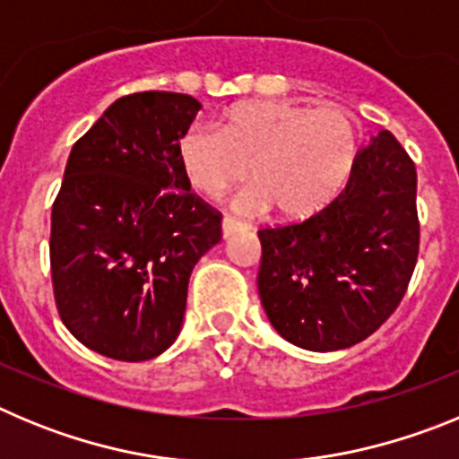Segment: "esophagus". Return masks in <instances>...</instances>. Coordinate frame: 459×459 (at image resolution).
<instances>
[{
	"label": "esophagus",
	"mask_w": 459,
	"mask_h": 459,
	"mask_svg": "<svg viewBox=\"0 0 459 459\" xmlns=\"http://www.w3.org/2000/svg\"><path fill=\"white\" fill-rule=\"evenodd\" d=\"M243 227H248L246 225V222H241V221H237V218H232V216H225L222 218V237H232L234 232H238V230H243Z\"/></svg>",
	"instance_id": "esophagus-1"
}]
</instances>
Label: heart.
Wrapping results in <instances>:
<instances>
[{
	"label": "heart",
	"instance_id": "b5f03b06",
	"mask_svg": "<svg viewBox=\"0 0 459 459\" xmlns=\"http://www.w3.org/2000/svg\"><path fill=\"white\" fill-rule=\"evenodd\" d=\"M356 156L354 119L335 105L246 103L222 117L221 131L195 124L179 140V165L197 193L218 197L250 168L255 186L238 195V209L273 204L285 218L324 209L347 184Z\"/></svg>",
	"mask_w": 459,
	"mask_h": 459
}]
</instances>
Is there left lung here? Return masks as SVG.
Instances as JSON below:
<instances>
[{
    "mask_svg": "<svg viewBox=\"0 0 459 459\" xmlns=\"http://www.w3.org/2000/svg\"><path fill=\"white\" fill-rule=\"evenodd\" d=\"M257 234V290L275 331L303 350H347L391 317L416 269V165L381 131L324 209Z\"/></svg>",
    "mask_w": 459,
    "mask_h": 459,
    "instance_id": "left-lung-1",
    "label": "left lung"
}]
</instances>
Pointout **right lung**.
I'll list each match as a JSON object with an SVG mask.
<instances>
[{"mask_svg": "<svg viewBox=\"0 0 459 459\" xmlns=\"http://www.w3.org/2000/svg\"><path fill=\"white\" fill-rule=\"evenodd\" d=\"M200 108L188 93H131L68 156L52 204V290L64 326L108 359L137 363L168 350L193 266L222 237V213L179 165Z\"/></svg>", "mask_w": 459, "mask_h": 459, "instance_id": "obj_1", "label": "right lung"}]
</instances>
